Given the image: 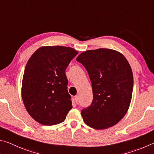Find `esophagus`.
Instances as JSON below:
<instances>
[{
	"label": "esophagus",
	"mask_w": 154,
	"mask_h": 154,
	"mask_svg": "<svg viewBox=\"0 0 154 154\" xmlns=\"http://www.w3.org/2000/svg\"><path fill=\"white\" fill-rule=\"evenodd\" d=\"M75 103H76L77 104L79 103V95H75Z\"/></svg>",
	"instance_id": "obj_1"
}]
</instances>
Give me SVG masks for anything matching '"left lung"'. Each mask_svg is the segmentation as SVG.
Wrapping results in <instances>:
<instances>
[{
	"mask_svg": "<svg viewBox=\"0 0 154 154\" xmlns=\"http://www.w3.org/2000/svg\"><path fill=\"white\" fill-rule=\"evenodd\" d=\"M76 60L87 70L92 84L93 99L81 115L86 125L102 130L122 119L130 106L133 75L122 53L108 48L88 50Z\"/></svg>",
	"mask_w": 154,
	"mask_h": 154,
	"instance_id": "left-lung-1",
	"label": "left lung"
}]
</instances>
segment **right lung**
Here are the masks:
<instances>
[{"label": "right lung", "mask_w": 154, "mask_h": 154, "mask_svg": "<svg viewBox=\"0 0 154 154\" xmlns=\"http://www.w3.org/2000/svg\"><path fill=\"white\" fill-rule=\"evenodd\" d=\"M79 53L73 48L45 46L35 51L24 71L21 97L30 116L45 126L63 122L72 109L66 69Z\"/></svg>", "instance_id": "right-lung-1"}]
</instances>
